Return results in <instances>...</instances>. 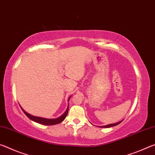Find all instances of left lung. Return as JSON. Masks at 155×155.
<instances>
[{"label": "left lung", "instance_id": "left-lung-1", "mask_svg": "<svg viewBox=\"0 0 155 155\" xmlns=\"http://www.w3.org/2000/svg\"><path fill=\"white\" fill-rule=\"evenodd\" d=\"M122 120L119 121L117 123H115V124H108V125H106V126H99V127L100 128H110V127H112V126H115L117 125H118L119 124H120Z\"/></svg>", "mask_w": 155, "mask_h": 155}]
</instances>
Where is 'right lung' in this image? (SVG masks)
<instances>
[{"label":"right lung","mask_w":155,"mask_h":155,"mask_svg":"<svg viewBox=\"0 0 155 155\" xmlns=\"http://www.w3.org/2000/svg\"><path fill=\"white\" fill-rule=\"evenodd\" d=\"M70 98H71V97L68 99V101H69ZM20 108H21L22 110L23 111V113L28 117V118L30 119V120L35 121V122H37V123L40 124H43V125H47V126L55 125V124L61 123L62 121L64 120V119L66 118V117H67V114H68V106L67 110L65 111L64 113H63L62 115L59 117L55 118V119H47V118L40 117H36V116L30 115V114L27 113L26 111H25L24 109L21 107V106H20Z\"/></svg>","instance_id":"obj_1"}]
</instances>
